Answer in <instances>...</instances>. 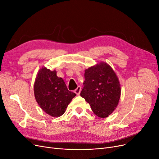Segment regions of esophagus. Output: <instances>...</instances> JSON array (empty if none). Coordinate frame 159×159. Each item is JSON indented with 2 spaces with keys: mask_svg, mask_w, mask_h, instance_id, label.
<instances>
[{
  "mask_svg": "<svg viewBox=\"0 0 159 159\" xmlns=\"http://www.w3.org/2000/svg\"><path fill=\"white\" fill-rule=\"evenodd\" d=\"M81 87H80V86H78V87H77V89L74 90V93H75V94H76L77 95H80V92H81Z\"/></svg>",
  "mask_w": 159,
  "mask_h": 159,
  "instance_id": "esophagus-1",
  "label": "esophagus"
}]
</instances>
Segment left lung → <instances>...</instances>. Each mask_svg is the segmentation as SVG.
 <instances>
[{
    "label": "left lung",
    "mask_w": 159,
    "mask_h": 159,
    "mask_svg": "<svg viewBox=\"0 0 159 159\" xmlns=\"http://www.w3.org/2000/svg\"><path fill=\"white\" fill-rule=\"evenodd\" d=\"M120 94L118 79L109 65L101 62L85 70L80 95L96 116L103 118L110 115L117 107Z\"/></svg>",
    "instance_id": "left-lung-1"
}]
</instances>
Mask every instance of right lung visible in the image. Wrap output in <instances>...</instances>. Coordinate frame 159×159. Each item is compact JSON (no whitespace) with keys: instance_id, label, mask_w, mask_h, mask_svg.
<instances>
[{"instance_id":"add662e5","label":"right lung","mask_w":159,"mask_h":159,"mask_svg":"<svg viewBox=\"0 0 159 159\" xmlns=\"http://www.w3.org/2000/svg\"><path fill=\"white\" fill-rule=\"evenodd\" d=\"M34 94L41 108L54 117L63 115L68 105L76 96L68 90L64 80L57 76L56 70L51 71L46 67H43L37 75Z\"/></svg>"}]
</instances>
